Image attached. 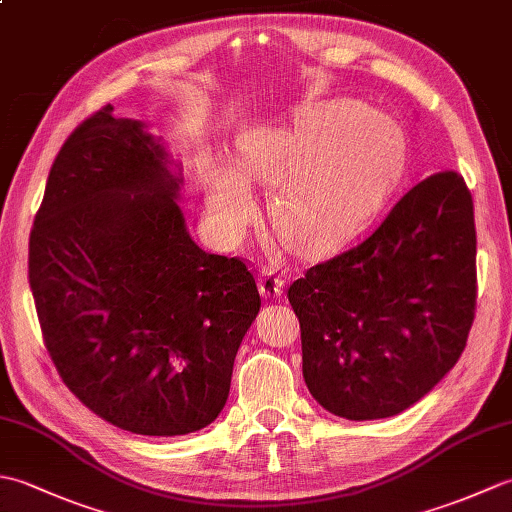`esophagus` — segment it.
<instances>
[{
    "label": "esophagus",
    "mask_w": 512,
    "mask_h": 512,
    "mask_svg": "<svg viewBox=\"0 0 512 512\" xmlns=\"http://www.w3.org/2000/svg\"><path fill=\"white\" fill-rule=\"evenodd\" d=\"M284 273L281 270L273 268V266H264L262 270H259V288H262V292L266 297H279L281 292H284Z\"/></svg>",
    "instance_id": "esophagus-1"
}]
</instances>
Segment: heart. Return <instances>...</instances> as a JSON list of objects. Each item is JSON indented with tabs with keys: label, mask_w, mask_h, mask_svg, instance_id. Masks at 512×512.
Here are the masks:
<instances>
[{
	"label": "heart",
	"mask_w": 512,
	"mask_h": 512,
	"mask_svg": "<svg viewBox=\"0 0 512 512\" xmlns=\"http://www.w3.org/2000/svg\"><path fill=\"white\" fill-rule=\"evenodd\" d=\"M402 136L385 116L354 101L306 105L288 125L242 138L233 165L206 176V211L226 237L255 215L250 184H277L275 231L297 250H323L352 235L383 202L402 160Z\"/></svg>",
	"instance_id": "heart-1"
}]
</instances>
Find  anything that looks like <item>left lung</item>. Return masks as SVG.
Returning <instances> with one entry per match:
<instances>
[{
    "mask_svg": "<svg viewBox=\"0 0 512 512\" xmlns=\"http://www.w3.org/2000/svg\"><path fill=\"white\" fill-rule=\"evenodd\" d=\"M473 198L458 171L411 187L361 244L288 288L312 398L347 420L389 418L458 363L477 306Z\"/></svg>",
    "mask_w": 512,
    "mask_h": 512,
    "instance_id": "left-lung-1",
    "label": "left lung"
}]
</instances>
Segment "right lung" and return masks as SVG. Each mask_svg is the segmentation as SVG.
Returning <instances> with one entry per match:
<instances>
[{
  "instance_id": "right-lung-1",
  "label": "right lung",
  "mask_w": 512,
  "mask_h": 512,
  "mask_svg": "<svg viewBox=\"0 0 512 512\" xmlns=\"http://www.w3.org/2000/svg\"><path fill=\"white\" fill-rule=\"evenodd\" d=\"M112 112L85 118L52 162L28 284L43 345L85 407L140 436H184L222 411L262 299L242 257L191 239L165 149Z\"/></svg>"
}]
</instances>
